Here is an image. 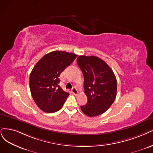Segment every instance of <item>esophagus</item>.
<instances>
[{
	"label": "esophagus",
	"mask_w": 153,
	"mask_h": 153,
	"mask_svg": "<svg viewBox=\"0 0 153 153\" xmlns=\"http://www.w3.org/2000/svg\"><path fill=\"white\" fill-rule=\"evenodd\" d=\"M71 92L74 94V95H77L78 94V91H77V89H76V88H75V87H74L72 89H71Z\"/></svg>",
	"instance_id": "obj_1"
}]
</instances>
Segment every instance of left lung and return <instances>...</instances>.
<instances>
[{
    "instance_id": "8db88e82",
    "label": "left lung",
    "mask_w": 153,
    "mask_h": 153,
    "mask_svg": "<svg viewBox=\"0 0 153 153\" xmlns=\"http://www.w3.org/2000/svg\"><path fill=\"white\" fill-rule=\"evenodd\" d=\"M77 64L84 76V91L88 98L81 109L88 117L103 114L114 102L117 96V79L105 61L95 56L81 55Z\"/></svg>"
}]
</instances>
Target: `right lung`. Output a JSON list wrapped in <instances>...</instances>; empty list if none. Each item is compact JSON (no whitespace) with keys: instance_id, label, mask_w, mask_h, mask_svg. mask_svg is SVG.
Listing matches in <instances>:
<instances>
[{"instance_id":"right-lung-1","label":"right lung","mask_w":153,"mask_h":153,"mask_svg":"<svg viewBox=\"0 0 153 153\" xmlns=\"http://www.w3.org/2000/svg\"><path fill=\"white\" fill-rule=\"evenodd\" d=\"M77 55L63 51H53L39 60L30 76V88L36 105L47 113L59 111L69 93L59 86L60 74Z\"/></svg>"}]
</instances>
